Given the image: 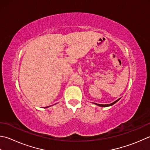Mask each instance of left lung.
I'll use <instances>...</instances> for the list:
<instances>
[{"label":"left lung","instance_id":"8db88e82","mask_svg":"<svg viewBox=\"0 0 150 150\" xmlns=\"http://www.w3.org/2000/svg\"><path fill=\"white\" fill-rule=\"evenodd\" d=\"M121 99V98H120V99H117L116 101H115L114 102H113V103H110V104H107V105H101V104H98V103H93L94 104H96V105H98V106H99V107H110V106H112V105H113L114 104H115L117 102V101H118L120 99Z\"/></svg>","mask_w":150,"mask_h":150}]
</instances>
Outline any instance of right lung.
<instances>
[{"instance_id": "obj_1", "label": "right lung", "mask_w": 150, "mask_h": 150, "mask_svg": "<svg viewBox=\"0 0 150 150\" xmlns=\"http://www.w3.org/2000/svg\"><path fill=\"white\" fill-rule=\"evenodd\" d=\"M51 107V106H49V107H45V108H47V107Z\"/></svg>"}]
</instances>
